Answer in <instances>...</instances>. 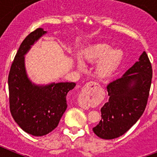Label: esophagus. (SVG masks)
Wrapping results in <instances>:
<instances>
[{"label": "esophagus", "mask_w": 157, "mask_h": 157, "mask_svg": "<svg viewBox=\"0 0 157 157\" xmlns=\"http://www.w3.org/2000/svg\"><path fill=\"white\" fill-rule=\"evenodd\" d=\"M99 88L100 85L98 83L95 82H89L85 85L83 90H84V93L86 94H90V95L93 93L95 92L96 90H98ZM80 106L83 108V109H87L88 108V106L86 105H84V104H80Z\"/></svg>", "instance_id": "esophagus-1"}]
</instances>
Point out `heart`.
<instances>
[{"mask_svg":"<svg viewBox=\"0 0 157 157\" xmlns=\"http://www.w3.org/2000/svg\"><path fill=\"white\" fill-rule=\"evenodd\" d=\"M111 49V46L105 43H98L88 47L82 52L84 61L94 63L99 60L96 67V75L100 78H106L114 74L120 67L123 58V53L119 48ZM78 67H82L78 62Z\"/></svg>","mask_w":157,"mask_h":157,"instance_id":"b5f03b06","label":"heart"}]
</instances>
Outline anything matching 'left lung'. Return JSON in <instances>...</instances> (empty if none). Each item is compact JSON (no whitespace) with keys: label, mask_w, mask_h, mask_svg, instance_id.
Returning <instances> with one entry per match:
<instances>
[{"label":"left lung","mask_w":157,"mask_h":157,"mask_svg":"<svg viewBox=\"0 0 157 157\" xmlns=\"http://www.w3.org/2000/svg\"><path fill=\"white\" fill-rule=\"evenodd\" d=\"M152 78V64L144 51L125 74L109 83V101L101 109V120L93 128L99 138H119L135 124L146 108Z\"/></svg>","instance_id":"left-lung-1"}]
</instances>
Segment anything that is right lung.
Listing matches in <instances>:
<instances>
[{
  "mask_svg": "<svg viewBox=\"0 0 157 157\" xmlns=\"http://www.w3.org/2000/svg\"><path fill=\"white\" fill-rule=\"evenodd\" d=\"M45 33L43 29L37 28L26 37L8 75L11 114L25 132L34 136L45 135L57 127L67 107V94L76 85L75 82H59L39 86L28 79L23 56Z\"/></svg>",
  "mask_w": 157,
  "mask_h": 157,
  "instance_id": "right-lung-1",
  "label": "right lung"
}]
</instances>
